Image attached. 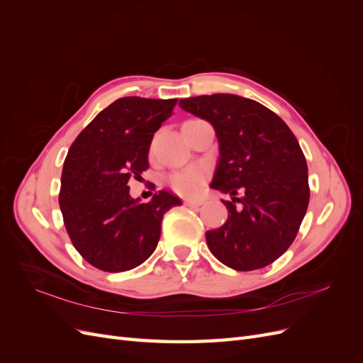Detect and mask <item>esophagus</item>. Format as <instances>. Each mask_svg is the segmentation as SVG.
Segmentation results:
<instances>
[{"label":"esophagus","mask_w":363,"mask_h":363,"mask_svg":"<svg viewBox=\"0 0 363 363\" xmlns=\"http://www.w3.org/2000/svg\"><path fill=\"white\" fill-rule=\"evenodd\" d=\"M184 204L189 207H200L203 204L201 200H184Z\"/></svg>","instance_id":"obj_1"}]
</instances>
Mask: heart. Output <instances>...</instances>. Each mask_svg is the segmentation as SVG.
Listing matches in <instances>:
<instances>
[{"label":"heart","instance_id":"obj_1","mask_svg":"<svg viewBox=\"0 0 363 363\" xmlns=\"http://www.w3.org/2000/svg\"><path fill=\"white\" fill-rule=\"evenodd\" d=\"M171 188L182 195L199 194L206 182V171L201 167H189L175 171L168 179Z\"/></svg>","mask_w":363,"mask_h":363}]
</instances>
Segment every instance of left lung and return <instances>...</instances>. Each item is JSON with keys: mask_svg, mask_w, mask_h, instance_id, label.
<instances>
[{"mask_svg": "<svg viewBox=\"0 0 363 363\" xmlns=\"http://www.w3.org/2000/svg\"><path fill=\"white\" fill-rule=\"evenodd\" d=\"M215 130L219 159L211 188L228 194V218L206 233L213 256L228 268L252 271L289 248L309 204V175L298 140L263 104L235 94L180 100Z\"/></svg>", "mask_w": 363, "mask_h": 363, "instance_id": "8db88e82", "label": "left lung"}]
</instances>
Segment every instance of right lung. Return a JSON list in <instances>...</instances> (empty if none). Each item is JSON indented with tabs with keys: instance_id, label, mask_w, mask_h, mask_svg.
Segmentation results:
<instances>
[{
	"instance_id": "add662e5",
	"label": "right lung",
	"mask_w": 363,
	"mask_h": 363,
	"mask_svg": "<svg viewBox=\"0 0 363 363\" xmlns=\"http://www.w3.org/2000/svg\"><path fill=\"white\" fill-rule=\"evenodd\" d=\"M175 103V98H119L91 121L68 151L60 211L75 250L98 269L123 272L144 263L157 247L163 215L182 204L164 189L142 203L127 184L148 168L152 136Z\"/></svg>"
}]
</instances>
